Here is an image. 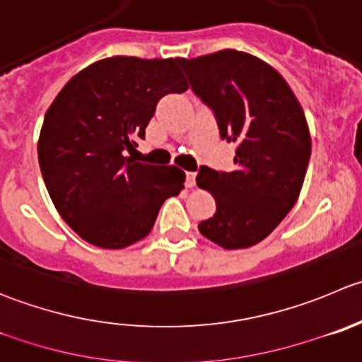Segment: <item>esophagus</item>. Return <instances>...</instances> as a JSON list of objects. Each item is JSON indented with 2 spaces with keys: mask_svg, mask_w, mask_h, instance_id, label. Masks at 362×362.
Masks as SVG:
<instances>
[{
  "mask_svg": "<svg viewBox=\"0 0 362 362\" xmlns=\"http://www.w3.org/2000/svg\"><path fill=\"white\" fill-rule=\"evenodd\" d=\"M196 184V173L194 171H187V177H185V185L187 187H194Z\"/></svg>",
  "mask_w": 362,
  "mask_h": 362,
  "instance_id": "34e87169",
  "label": "esophagus"
}]
</instances>
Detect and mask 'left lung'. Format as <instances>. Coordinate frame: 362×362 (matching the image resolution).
Wrapping results in <instances>:
<instances>
[{"mask_svg":"<svg viewBox=\"0 0 362 362\" xmlns=\"http://www.w3.org/2000/svg\"><path fill=\"white\" fill-rule=\"evenodd\" d=\"M180 63L221 138L237 145L233 171L199 168L196 184L214 196L216 214L198 230L224 249L251 247L300 194L311 156L304 111L281 74L249 52L223 49Z\"/></svg>","mask_w":362,"mask_h":362,"instance_id":"1","label":"left lung"}]
</instances>
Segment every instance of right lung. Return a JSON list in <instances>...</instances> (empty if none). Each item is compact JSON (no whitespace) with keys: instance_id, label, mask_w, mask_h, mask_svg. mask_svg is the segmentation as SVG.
Wrapping results in <instances>:
<instances>
[{"instance_id":"obj_1","label":"right lung","mask_w":362,"mask_h":362,"mask_svg":"<svg viewBox=\"0 0 362 362\" xmlns=\"http://www.w3.org/2000/svg\"><path fill=\"white\" fill-rule=\"evenodd\" d=\"M182 58L113 56L79 70L49 106L38 163L49 196L83 240L122 249L141 240L160 205L184 189L177 166L136 163V138L166 93L189 88Z\"/></svg>"}]
</instances>
